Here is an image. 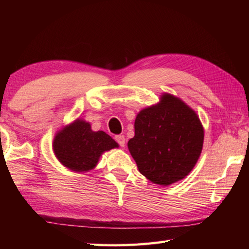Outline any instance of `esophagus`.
Segmentation results:
<instances>
[{
    "mask_svg": "<svg viewBox=\"0 0 249 249\" xmlns=\"http://www.w3.org/2000/svg\"><path fill=\"white\" fill-rule=\"evenodd\" d=\"M115 141L118 142V143L120 144V146L124 147L125 146V137L123 135H119V136H115Z\"/></svg>",
    "mask_w": 249,
    "mask_h": 249,
    "instance_id": "obj_1",
    "label": "esophagus"
}]
</instances>
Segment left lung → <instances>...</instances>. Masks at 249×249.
Returning <instances> with one entry per match:
<instances>
[{"mask_svg": "<svg viewBox=\"0 0 249 249\" xmlns=\"http://www.w3.org/2000/svg\"><path fill=\"white\" fill-rule=\"evenodd\" d=\"M203 139L197 113L182 99L165 93L160 103L137 114L135 136L127 145L139 172L152 183L168 186L193 170Z\"/></svg>", "mask_w": 249, "mask_h": 249, "instance_id": "left-lung-1", "label": "left lung"}]
</instances>
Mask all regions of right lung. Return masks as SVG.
I'll list each match as a JSON object with an SVG mask.
<instances>
[{
	"instance_id": "add662e5",
	"label": "right lung",
	"mask_w": 249,
	"mask_h": 249,
	"mask_svg": "<svg viewBox=\"0 0 249 249\" xmlns=\"http://www.w3.org/2000/svg\"><path fill=\"white\" fill-rule=\"evenodd\" d=\"M52 147L63 166L75 172H88L96 167L103 153L119 144L105 131H93L89 122L77 119L57 131Z\"/></svg>"
}]
</instances>
